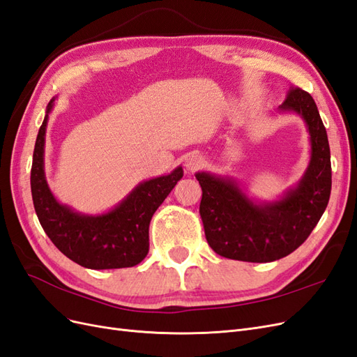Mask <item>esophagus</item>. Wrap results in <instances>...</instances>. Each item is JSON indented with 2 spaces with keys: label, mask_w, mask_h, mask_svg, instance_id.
<instances>
[{
  "label": "esophagus",
  "mask_w": 357,
  "mask_h": 357,
  "mask_svg": "<svg viewBox=\"0 0 357 357\" xmlns=\"http://www.w3.org/2000/svg\"><path fill=\"white\" fill-rule=\"evenodd\" d=\"M201 165H202V159H201L199 156H189V158L186 159V164H185V167H186L188 171H195V169H198Z\"/></svg>",
  "instance_id": "1"
}]
</instances>
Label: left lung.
<instances>
[{
  "instance_id": "left-lung-1",
  "label": "left lung",
  "mask_w": 357,
  "mask_h": 357,
  "mask_svg": "<svg viewBox=\"0 0 357 357\" xmlns=\"http://www.w3.org/2000/svg\"><path fill=\"white\" fill-rule=\"evenodd\" d=\"M278 112L295 113L305 122L311 156L298 185L275 201H256L234 177L197 172L202 188L199 214L213 250L243 262H273L304 243L325 213L332 186L326 128L312 96L291 88Z\"/></svg>"
}]
</instances>
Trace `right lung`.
Instances as JSON below:
<instances>
[{
  "label": "right lung",
  "mask_w": 357,
  "mask_h": 357,
  "mask_svg": "<svg viewBox=\"0 0 357 357\" xmlns=\"http://www.w3.org/2000/svg\"><path fill=\"white\" fill-rule=\"evenodd\" d=\"M55 100L47 104L32 155L31 193L40 225L63 255L84 268L135 266L149 253L152 215L183 177V168L138 183L114 208L102 214H83L61 204L45 172L46 128Z\"/></svg>",
  "instance_id": "add662e5"
}]
</instances>
